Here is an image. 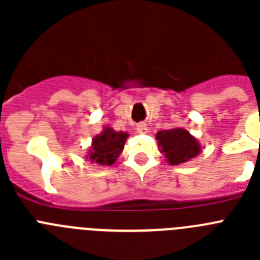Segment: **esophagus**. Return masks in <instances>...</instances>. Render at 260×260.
I'll use <instances>...</instances> for the list:
<instances>
[{
  "instance_id": "esophagus-1",
  "label": "esophagus",
  "mask_w": 260,
  "mask_h": 260,
  "mask_svg": "<svg viewBox=\"0 0 260 260\" xmlns=\"http://www.w3.org/2000/svg\"><path fill=\"white\" fill-rule=\"evenodd\" d=\"M147 125L146 123H139V125H137V132L139 133V134H144V133H147Z\"/></svg>"
}]
</instances>
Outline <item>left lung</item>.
<instances>
[{
    "label": "left lung",
    "instance_id": "1",
    "mask_svg": "<svg viewBox=\"0 0 260 260\" xmlns=\"http://www.w3.org/2000/svg\"><path fill=\"white\" fill-rule=\"evenodd\" d=\"M156 141L160 152L171 165L190 161L202 152V144L198 139L182 127L157 132Z\"/></svg>",
    "mask_w": 260,
    "mask_h": 260
}]
</instances>
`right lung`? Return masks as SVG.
<instances>
[{
	"label": "right lung",
	"instance_id": "1",
	"mask_svg": "<svg viewBox=\"0 0 260 260\" xmlns=\"http://www.w3.org/2000/svg\"><path fill=\"white\" fill-rule=\"evenodd\" d=\"M128 133L116 132L110 126H104L100 134L92 138L91 146L87 150L86 158L89 162L103 167H110L117 161L123 151Z\"/></svg>",
	"mask_w": 260,
	"mask_h": 260
}]
</instances>
